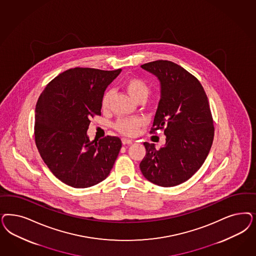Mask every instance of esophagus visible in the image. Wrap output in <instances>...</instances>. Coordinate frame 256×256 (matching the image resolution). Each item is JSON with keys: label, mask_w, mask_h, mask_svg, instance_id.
Instances as JSON below:
<instances>
[{"label": "esophagus", "mask_w": 256, "mask_h": 256, "mask_svg": "<svg viewBox=\"0 0 256 256\" xmlns=\"http://www.w3.org/2000/svg\"><path fill=\"white\" fill-rule=\"evenodd\" d=\"M122 144L124 145H129V144H132V141L131 140H128V138H122Z\"/></svg>", "instance_id": "1"}]
</instances>
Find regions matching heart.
I'll list each match as a JSON object with an SVG mask.
<instances>
[{
    "label": "heart",
    "mask_w": 256,
    "mask_h": 256,
    "mask_svg": "<svg viewBox=\"0 0 256 256\" xmlns=\"http://www.w3.org/2000/svg\"><path fill=\"white\" fill-rule=\"evenodd\" d=\"M124 86L132 99L138 100L140 98H146L148 93L147 82L138 77H130L124 82ZM112 96L111 91H106L102 98V109L108 110L109 108L110 100ZM144 125V122L140 118H122L118 120L114 124L116 130L120 134L128 136H136L140 132L141 127Z\"/></svg>",
    "instance_id": "obj_1"
}]
</instances>
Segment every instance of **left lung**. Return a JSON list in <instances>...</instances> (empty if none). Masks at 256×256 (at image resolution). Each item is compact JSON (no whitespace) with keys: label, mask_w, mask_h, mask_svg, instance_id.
Here are the masks:
<instances>
[{"label":"left lung","mask_w":256,"mask_h":256,"mask_svg":"<svg viewBox=\"0 0 256 256\" xmlns=\"http://www.w3.org/2000/svg\"><path fill=\"white\" fill-rule=\"evenodd\" d=\"M156 75L161 99L150 134L163 130L164 147L144 142L146 156L141 172L164 188L188 181L204 163L214 140V122L206 93L198 79L181 66L168 60L141 65Z\"/></svg>","instance_id":"8db88e82"}]
</instances>
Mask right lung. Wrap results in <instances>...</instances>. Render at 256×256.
<instances>
[{"label":"right lung","mask_w":256,"mask_h":256,"mask_svg":"<svg viewBox=\"0 0 256 256\" xmlns=\"http://www.w3.org/2000/svg\"><path fill=\"white\" fill-rule=\"evenodd\" d=\"M74 68L45 86L36 106L34 141L52 174L75 188H90L108 177L122 148L118 136L90 141L91 118L100 116L102 98L120 72Z\"/></svg>","instance_id":"right-lung-1"}]
</instances>
